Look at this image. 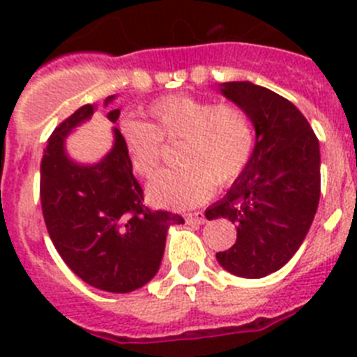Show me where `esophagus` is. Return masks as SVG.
<instances>
[{
  "label": "esophagus",
  "instance_id": "34e87169",
  "mask_svg": "<svg viewBox=\"0 0 357 357\" xmlns=\"http://www.w3.org/2000/svg\"><path fill=\"white\" fill-rule=\"evenodd\" d=\"M185 218L188 224H204L206 222V217H204V213H202V211H197V213H188Z\"/></svg>",
  "mask_w": 357,
  "mask_h": 357
}]
</instances>
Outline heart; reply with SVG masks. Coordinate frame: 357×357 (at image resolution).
Returning a JSON list of instances; mask_svg holds the SVG:
<instances>
[{
    "mask_svg": "<svg viewBox=\"0 0 357 357\" xmlns=\"http://www.w3.org/2000/svg\"><path fill=\"white\" fill-rule=\"evenodd\" d=\"M147 123L123 121L121 140L135 174L153 178L163 160V142L178 144L179 167L155 178L147 197L160 208H194L247 171L256 147L255 126L236 105L194 96H167L151 102Z\"/></svg>",
    "mask_w": 357,
    "mask_h": 357,
    "instance_id": "b5f03b06",
    "label": "heart"
}]
</instances>
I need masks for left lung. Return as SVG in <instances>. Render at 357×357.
Returning a JSON list of instances; mask_svg holds the SVG:
<instances>
[{
	"mask_svg": "<svg viewBox=\"0 0 357 357\" xmlns=\"http://www.w3.org/2000/svg\"><path fill=\"white\" fill-rule=\"evenodd\" d=\"M220 92L250 117L255 155L227 194L206 210L227 218L236 242L217 252L222 268L258 279L290 261L306 238L320 199V147L294 102L250 82H227Z\"/></svg>",
	"mask_w": 357,
	"mask_h": 357,
	"instance_id": "8db88e82",
	"label": "left lung"
}]
</instances>
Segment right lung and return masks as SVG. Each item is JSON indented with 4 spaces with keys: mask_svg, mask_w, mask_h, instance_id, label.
<instances>
[{
    "mask_svg": "<svg viewBox=\"0 0 357 357\" xmlns=\"http://www.w3.org/2000/svg\"><path fill=\"white\" fill-rule=\"evenodd\" d=\"M114 101L107 98L105 105ZM92 105L78 108L54 128L40 162V204L54 249L86 284L114 294L142 288L155 278L165 250L167 229L181 215L153 211L133 176L121 131L112 151L94 165L66 155V137L91 119ZM121 110L108 119L117 123Z\"/></svg>",
    "mask_w": 357,
    "mask_h": 357,
    "instance_id": "right-lung-1",
    "label": "right lung"
}]
</instances>
